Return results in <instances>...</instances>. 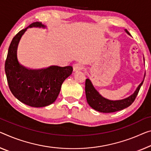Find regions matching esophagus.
<instances>
[{
  "label": "esophagus",
  "mask_w": 151,
  "mask_h": 151,
  "mask_svg": "<svg viewBox=\"0 0 151 151\" xmlns=\"http://www.w3.org/2000/svg\"><path fill=\"white\" fill-rule=\"evenodd\" d=\"M83 68V65L82 63H76L74 65L73 71H75V72H77V71H78L82 70Z\"/></svg>",
  "instance_id": "obj_1"
}]
</instances>
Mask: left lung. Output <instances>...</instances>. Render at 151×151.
<instances>
[{
  "label": "left lung",
  "instance_id": "8db88e82",
  "mask_svg": "<svg viewBox=\"0 0 151 151\" xmlns=\"http://www.w3.org/2000/svg\"><path fill=\"white\" fill-rule=\"evenodd\" d=\"M125 31L129 35H130V34L127 29H125ZM144 61H145V59H144ZM143 82L144 80L138 86L135 92L127 98L119 100V101H110V100L102 96L99 93V92L94 88L91 81L89 80V78H88L86 80L85 83V92L87 102L92 109L101 113H113L115 111H121L124 109L128 107L134 103V100L136 99L139 90L140 89L141 86L142 85Z\"/></svg>",
  "mask_w": 151,
  "mask_h": 151
}]
</instances>
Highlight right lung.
Segmentation results:
<instances>
[{
    "label": "right lung",
    "instance_id": "obj_1",
    "mask_svg": "<svg viewBox=\"0 0 151 151\" xmlns=\"http://www.w3.org/2000/svg\"><path fill=\"white\" fill-rule=\"evenodd\" d=\"M45 27L40 22H34L16 34L9 46L4 65L11 92L19 101L33 107H42L56 101L64 80L72 73L71 66H50L31 69L19 64L17 57L18 44L28 27Z\"/></svg>",
    "mask_w": 151,
    "mask_h": 151
}]
</instances>
